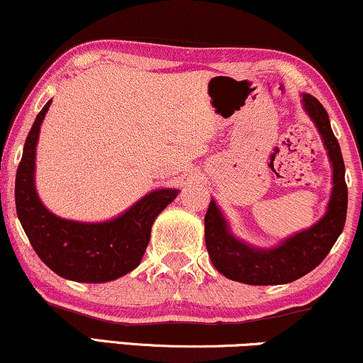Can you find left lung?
Returning <instances> with one entry per match:
<instances>
[{"mask_svg": "<svg viewBox=\"0 0 363 363\" xmlns=\"http://www.w3.org/2000/svg\"><path fill=\"white\" fill-rule=\"evenodd\" d=\"M301 105L322 137L332 164V194L327 211L310 228L284 238L277 246L258 247L235 236L226 216L211 199L204 218L206 247L214 268L233 281L258 286L295 281L322 263L345 226L348 192L340 145L323 105L310 94H301Z\"/></svg>", "mask_w": 363, "mask_h": 363, "instance_id": "8db88e82", "label": "left lung"}]
</instances>
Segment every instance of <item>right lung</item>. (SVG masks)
<instances>
[{
	"label": "right lung",
	"mask_w": 363,
	"mask_h": 363,
	"mask_svg": "<svg viewBox=\"0 0 363 363\" xmlns=\"http://www.w3.org/2000/svg\"><path fill=\"white\" fill-rule=\"evenodd\" d=\"M52 100L36 116L16 171V213L40 259L58 277L79 283H107L140 264L155 218L179 189L160 187L140 197L116 218L100 223L73 221L53 214L35 186L36 144Z\"/></svg>",
	"instance_id": "right-lung-1"
}]
</instances>
